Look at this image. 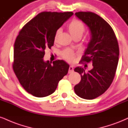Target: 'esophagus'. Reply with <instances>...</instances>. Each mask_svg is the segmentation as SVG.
<instances>
[{"label": "esophagus", "instance_id": "obj_1", "mask_svg": "<svg viewBox=\"0 0 128 128\" xmlns=\"http://www.w3.org/2000/svg\"><path fill=\"white\" fill-rule=\"evenodd\" d=\"M74 71V68H73V66H70V67H69V70H68V73H72V72H73Z\"/></svg>", "mask_w": 128, "mask_h": 128}]
</instances>
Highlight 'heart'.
<instances>
[{"label": "heart", "mask_w": 128, "mask_h": 128, "mask_svg": "<svg viewBox=\"0 0 128 128\" xmlns=\"http://www.w3.org/2000/svg\"><path fill=\"white\" fill-rule=\"evenodd\" d=\"M68 30L69 33L72 35V37H74L77 36H82L84 31V26L82 21H79L78 20H74L72 21L68 26ZM60 30H58L56 32L55 35V40L56 41L57 39L58 35H59ZM63 57L65 58L66 60L68 61H73L74 59V54L72 50H66L65 51L63 52Z\"/></svg>", "instance_id": "heart-1"}]
</instances>
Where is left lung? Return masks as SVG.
I'll list each match as a JSON object with an SVG mask.
<instances>
[{"label":"left lung","instance_id":"8db88e82","mask_svg":"<svg viewBox=\"0 0 128 128\" xmlns=\"http://www.w3.org/2000/svg\"><path fill=\"white\" fill-rule=\"evenodd\" d=\"M75 15L90 32V41L81 61L92 62L93 68L88 72L81 67L74 68L81 80L74 89L79 97L92 100L104 94L113 80L118 62V42L112 27L99 15L91 12Z\"/></svg>","mask_w":128,"mask_h":128}]
</instances>
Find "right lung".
<instances>
[{
    "label": "right lung",
    "mask_w": 128,
    "mask_h": 128,
    "mask_svg": "<svg viewBox=\"0 0 128 128\" xmlns=\"http://www.w3.org/2000/svg\"><path fill=\"white\" fill-rule=\"evenodd\" d=\"M72 12H42L26 24L15 40L13 69L24 89L36 97H44L56 90L68 73L64 60L44 61L46 48L54 45L56 31L70 18Z\"/></svg>",
    "instance_id": "add662e5"
}]
</instances>
